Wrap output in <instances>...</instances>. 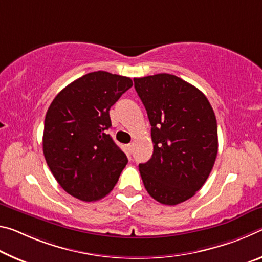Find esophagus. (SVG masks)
<instances>
[{
    "label": "esophagus",
    "instance_id": "34e87169",
    "mask_svg": "<svg viewBox=\"0 0 262 262\" xmlns=\"http://www.w3.org/2000/svg\"><path fill=\"white\" fill-rule=\"evenodd\" d=\"M126 147H127V149H128V151H132V148H134V144H132V143H130V144H127L126 145Z\"/></svg>",
    "mask_w": 262,
    "mask_h": 262
}]
</instances>
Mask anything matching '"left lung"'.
<instances>
[{
  "mask_svg": "<svg viewBox=\"0 0 262 262\" xmlns=\"http://www.w3.org/2000/svg\"><path fill=\"white\" fill-rule=\"evenodd\" d=\"M134 81L152 126V158L139 164L144 186L161 204L182 203L202 188L215 164V113L200 89L175 75Z\"/></svg>",
  "mask_w": 262,
  "mask_h": 262,
  "instance_id": "obj_1",
  "label": "left lung"
}]
</instances>
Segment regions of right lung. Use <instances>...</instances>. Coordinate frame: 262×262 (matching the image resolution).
Instances as JSON below:
<instances>
[{
  "label": "right lung",
  "instance_id": "add662e5",
  "mask_svg": "<svg viewBox=\"0 0 262 262\" xmlns=\"http://www.w3.org/2000/svg\"><path fill=\"white\" fill-rule=\"evenodd\" d=\"M132 80L88 73L60 92L46 113L42 151L62 189L84 202L101 200L117 183L127 158L106 130L109 110Z\"/></svg>",
  "mask_w": 262,
  "mask_h": 262
}]
</instances>
